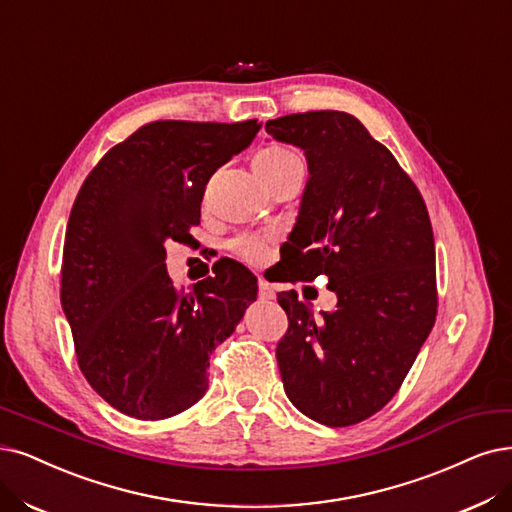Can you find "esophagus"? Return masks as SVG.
Masks as SVG:
<instances>
[{
	"label": "esophagus",
	"mask_w": 512,
	"mask_h": 512,
	"mask_svg": "<svg viewBox=\"0 0 512 512\" xmlns=\"http://www.w3.org/2000/svg\"><path fill=\"white\" fill-rule=\"evenodd\" d=\"M257 289H259V297H261V299H274V289L268 285L266 280H261V278H259V282H257Z\"/></svg>",
	"instance_id": "34e87169"
}]
</instances>
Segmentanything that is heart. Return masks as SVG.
Listing matches in <instances>:
<instances>
[{
	"instance_id": "heart-1",
	"label": "heart",
	"mask_w": 512,
	"mask_h": 512,
	"mask_svg": "<svg viewBox=\"0 0 512 512\" xmlns=\"http://www.w3.org/2000/svg\"><path fill=\"white\" fill-rule=\"evenodd\" d=\"M253 168H255L257 177L270 187L291 173H304V160H301L299 154H295L293 149H289L285 145H270V147H263L257 151L253 158ZM236 251L242 259L251 261V263L259 261L263 257V253H266L263 244L255 238H244V240L236 242Z\"/></svg>"
}]
</instances>
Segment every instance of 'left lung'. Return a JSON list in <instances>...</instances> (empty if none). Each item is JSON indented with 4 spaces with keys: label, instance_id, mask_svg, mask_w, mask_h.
Wrapping results in <instances>:
<instances>
[{
    "label": "left lung",
    "instance_id": "1",
    "mask_svg": "<svg viewBox=\"0 0 512 512\" xmlns=\"http://www.w3.org/2000/svg\"><path fill=\"white\" fill-rule=\"evenodd\" d=\"M306 151L310 179L285 244L282 282L329 278L337 308L316 318L278 293L289 329L276 361L289 401L310 420L352 426L399 392L437 318V266L426 202L411 177L346 111L266 122Z\"/></svg>",
    "mask_w": 512,
    "mask_h": 512
}]
</instances>
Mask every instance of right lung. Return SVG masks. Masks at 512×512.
I'll return each mask as SVG.
<instances>
[{"mask_svg": "<svg viewBox=\"0 0 512 512\" xmlns=\"http://www.w3.org/2000/svg\"><path fill=\"white\" fill-rule=\"evenodd\" d=\"M257 120H158L113 145L73 202L61 304L78 365L101 399L137 420L192 407L208 358L257 297V278L223 261L185 293L166 272L164 242L200 223L208 179L249 145Z\"/></svg>", "mask_w": 512, "mask_h": 512, "instance_id": "right-lung-1", "label": "right lung"}]
</instances>
